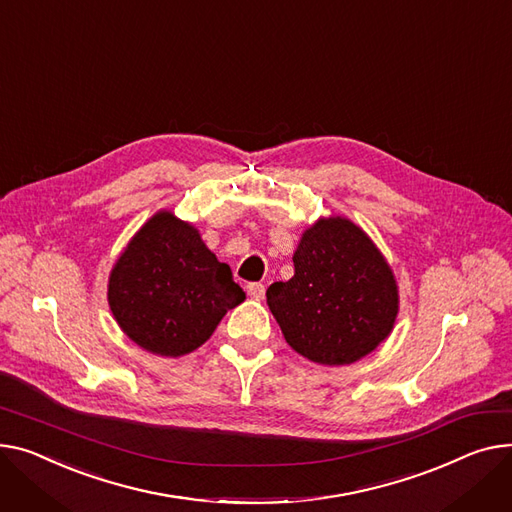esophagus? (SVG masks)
Wrapping results in <instances>:
<instances>
[{"label": "esophagus", "mask_w": 512, "mask_h": 512, "mask_svg": "<svg viewBox=\"0 0 512 512\" xmlns=\"http://www.w3.org/2000/svg\"><path fill=\"white\" fill-rule=\"evenodd\" d=\"M247 292H249V296H251L253 300H263V296H265V286H263L261 282H253V284L247 286Z\"/></svg>", "instance_id": "1"}]
</instances>
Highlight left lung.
<instances>
[{"label":"left lung","instance_id":"obj_1","mask_svg":"<svg viewBox=\"0 0 512 512\" xmlns=\"http://www.w3.org/2000/svg\"><path fill=\"white\" fill-rule=\"evenodd\" d=\"M294 276L265 296L286 342L325 366L352 364L389 337L399 290L368 234L342 216L319 218L302 232Z\"/></svg>","mask_w":512,"mask_h":512}]
</instances>
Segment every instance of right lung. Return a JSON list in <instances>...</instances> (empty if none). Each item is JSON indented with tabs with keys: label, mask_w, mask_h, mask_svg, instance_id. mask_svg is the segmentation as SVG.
Returning <instances> with one entry per match:
<instances>
[{
	"label": "right lung",
	"mask_w": 512,
	"mask_h": 512,
	"mask_svg": "<svg viewBox=\"0 0 512 512\" xmlns=\"http://www.w3.org/2000/svg\"><path fill=\"white\" fill-rule=\"evenodd\" d=\"M243 300L230 267L206 247L199 230L166 210L133 234L109 276V306L123 333L166 358L206 344Z\"/></svg>",
	"instance_id": "right-lung-1"
}]
</instances>
